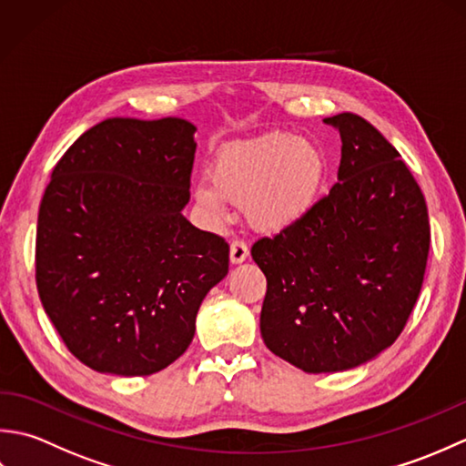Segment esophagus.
<instances>
[{"instance_id": "1", "label": "esophagus", "mask_w": 466, "mask_h": 466, "mask_svg": "<svg viewBox=\"0 0 466 466\" xmlns=\"http://www.w3.org/2000/svg\"><path fill=\"white\" fill-rule=\"evenodd\" d=\"M248 246H246L242 240H234L230 244V262L232 264H242L246 258H248Z\"/></svg>"}]
</instances>
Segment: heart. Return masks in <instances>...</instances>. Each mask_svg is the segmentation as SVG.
Segmentation results:
<instances>
[{"instance_id": "heart-1", "label": "heart", "mask_w": 466, "mask_h": 466, "mask_svg": "<svg viewBox=\"0 0 466 466\" xmlns=\"http://www.w3.org/2000/svg\"><path fill=\"white\" fill-rule=\"evenodd\" d=\"M329 176V156L319 142L268 132L224 146L210 164V182L194 186V200L212 222L226 218V200L242 204L252 228L276 234L302 222L319 206Z\"/></svg>"}]
</instances>
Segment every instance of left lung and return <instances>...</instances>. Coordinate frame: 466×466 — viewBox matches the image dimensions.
<instances>
[{"instance_id":"8db88e82","label":"left lung","mask_w":466,"mask_h":466,"mask_svg":"<svg viewBox=\"0 0 466 466\" xmlns=\"http://www.w3.org/2000/svg\"><path fill=\"white\" fill-rule=\"evenodd\" d=\"M339 130V182L302 222L252 246L266 276L260 312L270 352L304 372H344L399 339L419 299L427 202L394 146L356 114Z\"/></svg>"}]
</instances>
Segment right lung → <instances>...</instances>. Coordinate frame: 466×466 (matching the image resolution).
Segmentation results:
<instances>
[{"instance_id":"obj_1","label":"right lung","mask_w":466,"mask_h":466,"mask_svg":"<svg viewBox=\"0 0 466 466\" xmlns=\"http://www.w3.org/2000/svg\"><path fill=\"white\" fill-rule=\"evenodd\" d=\"M196 126L110 117L69 146L37 216L44 310L77 360L116 376L160 372L228 274L224 238L186 220Z\"/></svg>"}]
</instances>
